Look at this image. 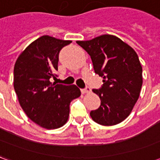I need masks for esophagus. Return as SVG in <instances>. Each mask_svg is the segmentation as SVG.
Instances as JSON below:
<instances>
[{
    "label": "esophagus",
    "instance_id": "1",
    "mask_svg": "<svg viewBox=\"0 0 160 160\" xmlns=\"http://www.w3.org/2000/svg\"><path fill=\"white\" fill-rule=\"evenodd\" d=\"M90 92H91V88L89 87H87L85 89L82 90V92H83V93H89Z\"/></svg>",
    "mask_w": 160,
    "mask_h": 160
}]
</instances>
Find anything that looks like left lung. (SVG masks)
Masks as SVG:
<instances>
[{
	"label": "left lung",
	"mask_w": 160,
	"mask_h": 160,
	"mask_svg": "<svg viewBox=\"0 0 160 160\" xmlns=\"http://www.w3.org/2000/svg\"><path fill=\"white\" fill-rule=\"evenodd\" d=\"M76 42L91 56L95 73L104 79L103 86L92 90L101 104L91 111V118L104 126L120 123L129 116L141 92L142 67L137 54L112 35Z\"/></svg>",
	"instance_id": "obj_1"
}]
</instances>
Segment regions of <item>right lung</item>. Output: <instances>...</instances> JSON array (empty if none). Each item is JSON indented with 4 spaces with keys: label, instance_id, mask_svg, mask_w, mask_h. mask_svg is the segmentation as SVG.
Wrapping results in <instances>:
<instances>
[{
    "label": "right lung",
    "instance_id": "1",
    "mask_svg": "<svg viewBox=\"0 0 160 160\" xmlns=\"http://www.w3.org/2000/svg\"><path fill=\"white\" fill-rule=\"evenodd\" d=\"M72 41L42 36L23 51L13 69V87L23 111L31 120L47 129L66 123L71 101L80 96L75 85L51 83L57 76L59 53Z\"/></svg>",
    "mask_w": 160,
    "mask_h": 160
}]
</instances>
